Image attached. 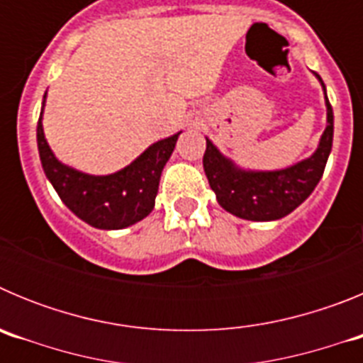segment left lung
<instances>
[{"mask_svg":"<svg viewBox=\"0 0 363 363\" xmlns=\"http://www.w3.org/2000/svg\"><path fill=\"white\" fill-rule=\"evenodd\" d=\"M316 74V72H314ZM316 78L323 85L322 78ZM327 127L318 149L311 158L301 160L281 171H243L225 158L211 140L203 154V169L218 203L234 216L252 221L280 220L293 213L309 198L325 169L333 147V107L325 94Z\"/></svg>","mask_w":363,"mask_h":363,"instance_id":"1","label":"left lung"}]
</instances>
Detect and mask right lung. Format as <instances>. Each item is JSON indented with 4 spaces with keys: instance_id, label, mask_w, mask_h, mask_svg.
Listing matches in <instances>:
<instances>
[{
    "instance_id": "1",
    "label": "right lung",
    "mask_w": 363,
    "mask_h": 363,
    "mask_svg": "<svg viewBox=\"0 0 363 363\" xmlns=\"http://www.w3.org/2000/svg\"><path fill=\"white\" fill-rule=\"evenodd\" d=\"M41 116L43 108L38 120V150L45 176L76 216L96 229L107 230L125 229L149 216L158 194L160 176L179 133L150 145L130 165L114 174L91 176L57 162L45 140Z\"/></svg>"
}]
</instances>
